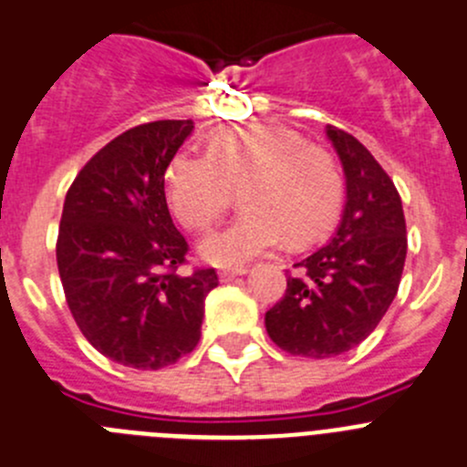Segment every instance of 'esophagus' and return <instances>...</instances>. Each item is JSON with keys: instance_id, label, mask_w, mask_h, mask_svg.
I'll return each mask as SVG.
<instances>
[{"instance_id": "1", "label": "esophagus", "mask_w": 467, "mask_h": 467, "mask_svg": "<svg viewBox=\"0 0 467 467\" xmlns=\"http://www.w3.org/2000/svg\"><path fill=\"white\" fill-rule=\"evenodd\" d=\"M244 274H248V269L246 267H234V269H221L219 272V278L221 281H233V278H237V276H244Z\"/></svg>"}]
</instances>
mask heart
<instances>
[{
	"mask_svg": "<svg viewBox=\"0 0 467 467\" xmlns=\"http://www.w3.org/2000/svg\"><path fill=\"white\" fill-rule=\"evenodd\" d=\"M165 184L172 213L191 230L209 228L228 209L233 191L246 184V213L200 242V255L221 267L269 254L285 239L311 242L334 223L341 207V177L332 156L276 124L219 130L207 156L180 151L170 161Z\"/></svg>",
	"mask_w": 467,
	"mask_h": 467,
	"instance_id": "obj_1",
	"label": "heart"
}]
</instances>
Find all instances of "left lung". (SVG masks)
I'll return each mask as SVG.
<instances>
[{
    "mask_svg": "<svg viewBox=\"0 0 467 467\" xmlns=\"http://www.w3.org/2000/svg\"><path fill=\"white\" fill-rule=\"evenodd\" d=\"M346 174V207L332 239L297 263L285 295L265 313L267 334L299 357H337L359 346L391 306L408 237L400 195L355 135L327 126Z\"/></svg>",
    "mask_w": 467,
    "mask_h": 467,
    "instance_id": "8db88e82",
    "label": "left lung"
}]
</instances>
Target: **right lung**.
I'll return each mask as SVG.
<instances>
[{
    "label": "right lung",
    "mask_w": 467,
    "mask_h": 467,
    "mask_svg": "<svg viewBox=\"0 0 467 467\" xmlns=\"http://www.w3.org/2000/svg\"><path fill=\"white\" fill-rule=\"evenodd\" d=\"M193 133L161 119L117 135L78 172L64 200L57 267L68 308L96 350L159 371L200 341L213 269L180 276L189 244L165 202V170Z\"/></svg>",
    "instance_id": "obj_1"
}]
</instances>
